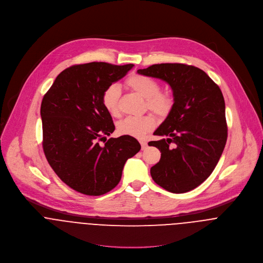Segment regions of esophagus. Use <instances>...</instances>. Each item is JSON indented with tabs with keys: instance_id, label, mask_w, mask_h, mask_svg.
<instances>
[{
	"instance_id": "34e87169",
	"label": "esophagus",
	"mask_w": 263,
	"mask_h": 263,
	"mask_svg": "<svg viewBox=\"0 0 263 263\" xmlns=\"http://www.w3.org/2000/svg\"><path fill=\"white\" fill-rule=\"evenodd\" d=\"M141 146H142V150H145V149L148 147L147 143H146V142H144V141H142V142H141Z\"/></svg>"
}]
</instances>
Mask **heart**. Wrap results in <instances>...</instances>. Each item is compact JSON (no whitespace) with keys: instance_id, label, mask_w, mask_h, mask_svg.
I'll return each instance as SVG.
<instances>
[{"instance_id":"obj_1","label":"heart","mask_w":263,"mask_h":263,"mask_svg":"<svg viewBox=\"0 0 263 263\" xmlns=\"http://www.w3.org/2000/svg\"><path fill=\"white\" fill-rule=\"evenodd\" d=\"M125 84L129 89L146 99V104L153 112L160 116H165L172 109L174 103L172 94L167 91H159V83L154 79L147 76L133 75L126 79ZM119 95L120 88L116 84H111L103 92V106L111 115L118 114ZM155 125L156 119L150 114L127 116L117 123V132L122 136L143 139Z\"/></svg>"}]
</instances>
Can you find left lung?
Listing matches in <instances>:
<instances>
[{
  "mask_svg": "<svg viewBox=\"0 0 263 263\" xmlns=\"http://www.w3.org/2000/svg\"><path fill=\"white\" fill-rule=\"evenodd\" d=\"M138 74L166 82L174 99L172 109L154 132L162 139L149 143L161 152L151 176L170 192L190 191L212 174L225 148L228 129L222 91L202 70L183 64L153 65Z\"/></svg>",
  "mask_w": 263,
  "mask_h": 263,
  "instance_id": "obj_1",
  "label": "left lung"
}]
</instances>
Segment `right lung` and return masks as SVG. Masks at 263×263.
Instances as JSON below:
<instances>
[{"instance_id": "right-lung-1", "label": "right lung", "mask_w": 263, "mask_h": 263, "mask_svg": "<svg viewBox=\"0 0 263 263\" xmlns=\"http://www.w3.org/2000/svg\"><path fill=\"white\" fill-rule=\"evenodd\" d=\"M133 64L89 63L70 67L58 76L44 95L42 119L45 157L67 185L87 195H101L121 179L127 159L141 150L133 137L99 139L115 129L102 103L104 90L127 74Z\"/></svg>"}]
</instances>
